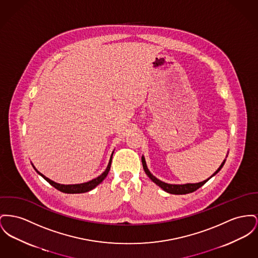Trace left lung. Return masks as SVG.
<instances>
[{"mask_svg": "<svg viewBox=\"0 0 258 258\" xmlns=\"http://www.w3.org/2000/svg\"><path fill=\"white\" fill-rule=\"evenodd\" d=\"M225 164V161L221 164V166L218 167V169L212 174V176L210 177V178H212L213 175H215L221 168L223 167V165ZM142 165H143V168H144V170H145V172H146V174L149 176V178L151 179L152 181L154 182V183H156L158 186H160L164 191H166L167 193H170V194H174V195H183V194H189V193H192V192H194V191H196L197 189H199L200 187H202L206 182L208 181V180H210V178L209 179H207V180H205V181L200 182V183H193V184H191V183H189V184H183V185H173V184H167V183H165V182L161 181V180H159L158 178H156L153 174H152L151 172L149 171V169L147 168V166H146V163H145V159H144V157H142Z\"/></svg>", "mask_w": 258, "mask_h": 258, "instance_id": "8db88e82", "label": "left lung"}]
</instances>
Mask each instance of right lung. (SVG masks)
Segmentation results:
<instances>
[{
    "label": "right lung",
    "instance_id": "add662e5",
    "mask_svg": "<svg viewBox=\"0 0 258 258\" xmlns=\"http://www.w3.org/2000/svg\"><path fill=\"white\" fill-rule=\"evenodd\" d=\"M113 156V154H112ZM112 156H111V159L109 161V164L107 166V168L105 169V171L98 177L92 179L91 181L87 182V183H83V184H75V185H62V184H58V183H55V182L51 181L50 179H48L47 177H46L45 175H43L42 173H40L37 169V172L44 178L46 179V181L48 182L51 186H53L55 189L59 190L60 192L63 193H67V194H79V193H86V192H89L92 190L93 188H95L98 184H100L101 182L103 181L105 179V177L110 170V167H111V162H112ZM35 168V167H34Z\"/></svg>",
    "mask_w": 258,
    "mask_h": 258
}]
</instances>
